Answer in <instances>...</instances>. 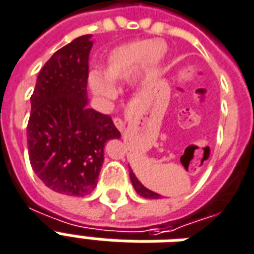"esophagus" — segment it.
<instances>
[{
	"mask_svg": "<svg viewBox=\"0 0 254 254\" xmlns=\"http://www.w3.org/2000/svg\"><path fill=\"white\" fill-rule=\"evenodd\" d=\"M113 123H114V125H116V127L119 129V130H124V129H125V123H124L121 119H119V117H117V119H114Z\"/></svg>",
	"mask_w": 254,
	"mask_h": 254,
	"instance_id": "esophagus-1",
	"label": "esophagus"
}]
</instances>
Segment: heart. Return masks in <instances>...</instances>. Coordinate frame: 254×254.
<instances>
[{
  "label": "heart",
  "instance_id": "b5f03b06",
  "mask_svg": "<svg viewBox=\"0 0 254 254\" xmlns=\"http://www.w3.org/2000/svg\"><path fill=\"white\" fill-rule=\"evenodd\" d=\"M166 54V46L161 41L138 40L117 46L112 50L101 70V74L89 75V86L93 94L104 101L113 100L117 92L113 85L127 80L135 67V78H144L156 69Z\"/></svg>",
  "mask_w": 254,
  "mask_h": 254
}]
</instances>
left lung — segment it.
Listing matches in <instances>:
<instances>
[{
	"instance_id": "left-lung-1",
	"label": "left lung",
	"mask_w": 254,
	"mask_h": 254,
	"mask_svg": "<svg viewBox=\"0 0 254 254\" xmlns=\"http://www.w3.org/2000/svg\"><path fill=\"white\" fill-rule=\"evenodd\" d=\"M129 176H130L131 185L134 188V190L137 191L141 197H144V198H150V200H153V198H160V197H161L158 193H154V191L148 189V188H145L144 185L138 181V179L135 177V174L133 173V170H131L130 168H129Z\"/></svg>"
}]
</instances>
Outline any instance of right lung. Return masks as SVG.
<instances>
[{
    "mask_svg": "<svg viewBox=\"0 0 254 254\" xmlns=\"http://www.w3.org/2000/svg\"><path fill=\"white\" fill-rule=\"evenodd\" d=\"M92 46L86 34L57 50L30 97V164L46 187L67 196H85L97 187L105 144L121 137L110 116L88 108Z\"/></svg>",
    "mask_w": 254,
    "mask_h": 254,
    "instance_id": "1",
    "label": "right lung"
}]
</instances>
